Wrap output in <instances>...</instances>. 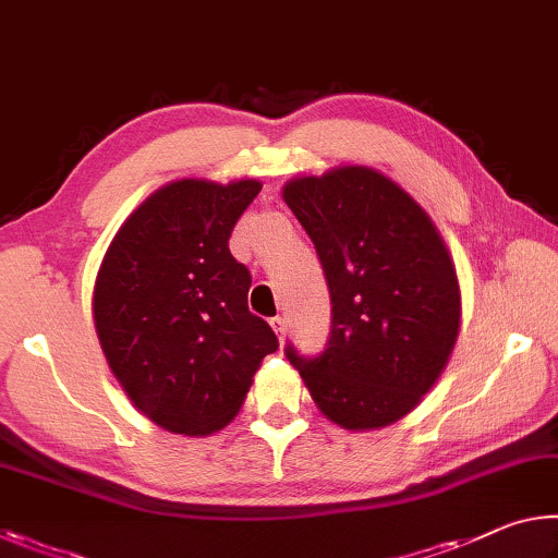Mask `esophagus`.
<instances>
[{
	"label": "esophagus",
	"mask_w": 558,
	"mask_h": 558,
	"mask_svg": "<svg viewBox=\"0 0 558 558\" xmlns=\"http://www.w3.org/2000/svg\"><path fill=\"white\" fill-rule=\"evenodd\" d=\"M270 327H272V332L278 335V340H280V342L286 340V332H288V323H286V317H272V320H270Z\"/></svg>",
	"instance_id": "obj_1"
}]
</instances>
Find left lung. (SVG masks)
Listing matches in <instances>:
<instances>
[{"mask_svg": "<svg viewBox=\"0 0 558 558\" xmlns=\"http://www.w3.org/2000/svg\"><path fill=\"white\" fill-rule=\"evenodd\" d=\"M282 201L311 235L330 290L327 348L288 344L315 404L344 429L387 427L420 404L452 355L462 298L432 218L365 166L303 175Z\"/></svg>", "mask_w": 558, "mask_h": 558, "instance_id": "left-lung-1", "label": "left lung"}]
</instances>
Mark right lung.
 I'll return each instance as SVG.
<instances>
[{"instance_id": "1", "label": "right lung", "mask_w": 558, "mask_h": 558, "mask_svg": "<svg viewBox=\"0 0 558 558\" xmlns=\"http://www.w3.org/2000/svg\"><path fill=\"white\" fill-rule=\"evenodd\" d=\"M263 185L183 179L129 216L94 286V323L129 400L175 435L206 437L241 410L260 360L278 350L247 311L251 272L228 238Z\"/></svg>"}]
</instances>
